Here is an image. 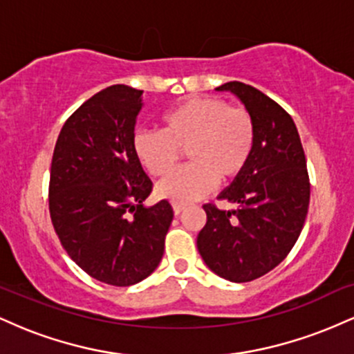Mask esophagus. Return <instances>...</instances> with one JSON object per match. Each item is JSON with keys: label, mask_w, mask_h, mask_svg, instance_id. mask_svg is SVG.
I'll return each instance as SVG.
<instances>
[{"label": "esophagus", "mask_w": 354, "mask_h": 354, "mask_svg": "<svg viewBox=\"0 0 354 354\" xmlns=\"http://www.w3.org/2000/svg\"><path fill=\"white\" fill-rule=\"evenodd\" d=\"M183 209H185V206L183 205H173V211H174V214H181L183 213Z\"/></svg>", "instance_id": "esophagus-1"}]
</instances>
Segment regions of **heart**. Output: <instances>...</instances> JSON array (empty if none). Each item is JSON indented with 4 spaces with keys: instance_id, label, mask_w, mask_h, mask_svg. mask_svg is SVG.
<instances>
[{
    "instance_id": "obj_1",
    "label": "heart",
    "mask_w": 354,
    "mask_h": 354,
    "mask_svg": "<svg viewBox=\"0 0 354 354\" xmlns=\"http://www.w3.org/2000/svg\"><path fill=\"white\" fill-rule=\"evenodd\" d=\"M254 121L245 108L214 96L186 100L161 116V131H138L133 151L153 176L168 174L186 149L188 166L156 185L163 200L186 205L243 173L254 148Z\"/></svg>"
}]
</instances>
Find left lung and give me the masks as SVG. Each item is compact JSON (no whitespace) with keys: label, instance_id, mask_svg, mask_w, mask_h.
Masks as SVG:
<instances>
[{"label":"left lung","instance_id":"8db88e82","mask_svg":"<svg viewBox=\"0 0 354 354\" xmlns=\"http://www.w3.org/2000/svg\"><path fill=\"white\" fill-rule=\"evenodd\" d=\"M216 91L245 104L256 138L246 168L218 196L234 206H203L206 225L196 245L213 273L246 283L278 266L295 246L310 206V178L293 118L278 103L239 81Z\"/></svg>","mask_w":354,"mask_h":354}]
</instances>
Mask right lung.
I'll list each match as a JSON object with an SVG mask.
<instances>
[{"instance_id": "add662e5", "label": "right lung", "mask_w": 354, "mask_h": 354, "mask_svg": "<svg viewBox=\"0 0 354 354\" xmlns=\"http://www.w3.org/2000/svg\"><path fill=\"white\" fill-rule=\"evenodd\" d=\"M143 91L115 84L84 101L61 128L51 161L50 214L73 261L98 281L131 286L160 265L173 221L133 151Z\"/></svg>"}]
</instances>
